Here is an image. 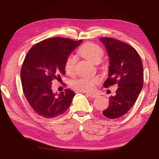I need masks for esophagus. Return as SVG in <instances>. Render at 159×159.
Instances as JSON below:
<instances>
[{"label": "esophagus", "instance_id": "obj_1", "mask_svg": "<svg viewBox=\"0 0 159 159\" xmlns=\"http://www.w3.org/2000/svg\"><path fill=\"white\" fill-rule=\"evenodd\" d=\"M87 95L89 96V97L92 98H95L96 97H97V94H90V93H88Z\"/></svg>", "mask_w": 159, "mask_h": 159}]
</instances>
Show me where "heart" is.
Returning a JSON list of instances; mask_svg holds the SVG:
<instances>
[{"label": "heart", "instance_id": "heart-1", "mask_svg": "<svg viewBox=\"0 0 159 159\" xmlns=\"http://www.w3.org/2000/svg\"><path fill=\"white\" fill-rule=\"evenodd\" d=\"M79 53L87 60L94 64H98L103 57L104 51L101 47L95 43H86L79 48ZM76 62V58L73 54L67 58L65 63V70L68 74H72L74 72ZM99 82L100 79L97 76H85L71 80L70 86L72 89L80 92H92L95 85Z\"/></svg>", "mask_w": 159, "mask_h": 159}]
</instances>
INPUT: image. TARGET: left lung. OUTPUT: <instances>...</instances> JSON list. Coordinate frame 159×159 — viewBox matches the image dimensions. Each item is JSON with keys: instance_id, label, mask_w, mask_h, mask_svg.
I'll return each instance as SVG.
<instances>
[{"instance_id": "8db88e82", "label": "left lung", "mask_w": 159, "mask_h": 159, "mask_svg": "<svg viewBox=\"0 0 159 159\" xmlns=\"http://www.w3.org/2000/svg\"><path fill=\"white\" fill-rule=\"evenodd\" d=\"M110 58L108 78L104 88L117 84L116 95L109 99V107L102 111L105 117L118 119L127 113L134 105L143 86V67L136 49L120 40L100 38Z\"/></svg>"}]
</instances>
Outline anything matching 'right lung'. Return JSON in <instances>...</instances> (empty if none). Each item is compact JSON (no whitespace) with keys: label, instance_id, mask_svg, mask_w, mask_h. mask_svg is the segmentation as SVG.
Masks as SVG:
<instances>
[{"label":"right lung","instance_id":"add662e5","mask_svg":"<svg viewBox=\"0 0 159 159\" xmlns=\"http://www.w3.org/2000/svg\"><path fill=\"white\" fill-rule=\"evenodd\" d=\"M82 40L51 38L36 43L27 52L20 70L22 88L31 107L39 116L56 118L70 106L75 93L66 89L56 94L52 81L65 75V61Z\"/></svg>","mask_w":159,"mask_h":159}]
</instances>
